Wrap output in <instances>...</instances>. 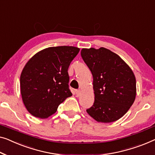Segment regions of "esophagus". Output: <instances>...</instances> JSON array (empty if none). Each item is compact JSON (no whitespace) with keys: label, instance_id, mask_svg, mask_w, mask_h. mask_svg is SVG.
Listing matches in <instances>:
<instances>
[{"label":"esophagus","instance_id":"1","mask_svg":"<svg viewBox=\"0 0 155 155\" xmlns=\"http://www.w3.org/2000/svg\"><path fill=\"white\" fill-rule=\"evenodd\" d=\"M81 92V91L80 89L77 90V91H75V92H76V95H77V97H79V96H80Z\"/></svg>","mask_w":155,"mask_h":155}]
</instances>
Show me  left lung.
Wrapping results in <instances>:
<instances>
[{
  "label": "left lung",
  "instance_id": "1",
  "mask_svg": "<svg viewBox=\"0 0 155 155\" xmlns=\"http://www.w3.org/2000/svg\"><path fill=\"white\" fill-rule=\"evenodd\" d=\"M81 55L93 77L94 101L87 113L97 122L117 120L135 100L132 70L118 55L106 48H83Z\"/></svg>",
  "mask_w": 155,
  "mask_h": 155
}]
</instances>
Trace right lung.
Instances as JSON below:
<instances>
[{"instance_id": "obj_1", "label": "right lung", "mask_w": 155, "mask_h": 155, "mask_svg": "<svg viewBox=\"0 0 155 155\" xmlns=\"http://www.w3.org/2000/svg\"><path fill=\"white\" fill-rule=\"evenodd\" d=\"M79 48L69 46L48 47L28 61L20 77L24 104L30 114L47 118L72 95L68 70Z\"/></svg>"}]
</instances>
